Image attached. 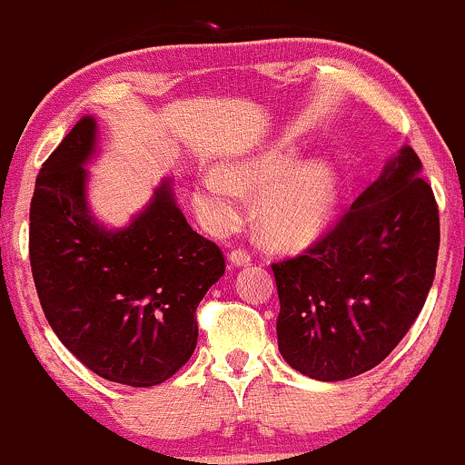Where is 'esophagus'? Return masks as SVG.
Here are the masks:
<instances>
[{"instance_id": "obj_1", "label": "esophagus", "mask_w": 465, "mask_h": 465, "mask_svg": "<svg viewBox=\"0 0 465 465\" xmlns=\"http://www.w3.org/2000/svg\"><path fill=\"white\" fill-rule=\"evenodd\" d=\"M228 259H231L232 266H246V263H251L252 254H251V251H248V248L239 246V248H232L231 254H228Z\"/></svg>"}]
</instances>
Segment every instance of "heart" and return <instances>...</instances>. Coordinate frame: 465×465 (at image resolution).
Here are the masks:
<instances>
[{"mask_svg":"<svg viewBox=\"0 0 465 465\" xmlns=\"http://www.w3.org/2000/svg\"><path fill=\"white\" fill-rule=\"evenodd\" d=\"M297 163L286 143L226 163L208 173L194 193V202L213 228H231L242 219L246 197L259 191V226L274 246L311 242L326 226L337 194V173L328 162Z\"/></svg>","mask_w":465,"mask_h":465,"instance_id":"b5f03b06","label":"heart"}]
</instances>
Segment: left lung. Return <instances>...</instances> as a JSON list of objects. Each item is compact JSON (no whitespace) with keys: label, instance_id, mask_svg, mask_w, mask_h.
Listing matches in <instances>:
<instances>
[{"label":"left lung","instance_id":"obj_1","mask_svg":"<svg viewBox=\"0 0 465 465\" xmlns=\"http://www.w3.org/2000/svg\"><path fill=\"white\" fill-rule=\"evenodd\" d=\"M437 254V199L406 146L331 231L272 263L282 357L319 381L371 371L421 312Z\"/></svg>","mask_w":465,"mask_h":465}]
</instances>
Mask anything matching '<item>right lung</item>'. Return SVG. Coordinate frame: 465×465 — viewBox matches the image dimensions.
<instances>
[{
    "label": "right lung",
    "mask_w": 465,
    "mask_h": 465,
    "mask_svg": "<svg viewBox=\"0 0 465 465\" xmlns=\"http://www.w3.org/2000/svg\"><path fill=\"white\" fill-rule=\"evenodd\" d=\"M94 139V119H79L37 174L28 231L35 288L59 341L84 366L114 383L157 386L191 359L194 312L226 262L188 226L171 182L128 228H99L82 168Z\"/></svg>",
    "instance_id": "1"
}]
</instances>
